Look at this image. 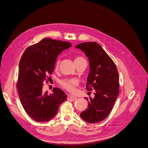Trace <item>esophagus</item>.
<instances>
[{
	"mask_svg": "<svg viewBox=\"0 0 148 148\" xmlns=\"http://www.w3.org/2000/svg\"><path fill=\"white\" fill-rule=\"evenodd\" d=\"M67 99H68V100H70V101H75L77 100V97H75L72 95H69L68 97H67Z\"/></svg>",
	"mask_w": 148,
	"mask_h": 148,
	"instance_id": "esophagus-1",
	"label": "esophagus"
}]
</instances>
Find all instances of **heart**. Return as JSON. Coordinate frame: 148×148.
<instances>
[{
  "label": "heart",
  "mask_w": 148,
  "mask_h": 148,
  "mask_svg": "<svg viewBox=\"0 0 148 148\" xmlns=\"http://www.w3.org/2000/svg\"><path fill=\"white\" fill-rule=\"evenodd\" d=\"M81 60H85L84 58L82 57H77L75 59L74 62L76 61H81ZM60 63V61L59 59H57L56 63V68H57L58 66H59ZM78 81L77 79H65L64 81L62 82V85L64 88H65L67 90H69L70 91H73L75 90V86H77L78 84Z\"/></svg>",
  "instance_id": "heart-1"
}]
</instances>
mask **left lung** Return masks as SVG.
<instances>
[{
    "instance_id": "1",
    "label": "left lung",
    "mask_w": 148,
    "mask_h": 148,
    "mask_svg": "<svg viewBox=\"0 0 148 148\" xmlns=\"http://www.w3.org/2000/svg\"><path fill=\"white\" fill-rule=\"evenodd\" d=\"M76 49L83 51L89 60V73L86 89H95L94 97H85L88 108L80 114L86 122H101L110 113L119 96V73L115 64L102 47L97 42L78 44Z\"/></svg>"
}]
</instances>
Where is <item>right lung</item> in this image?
I'll list each match as a JSON object with an SVG mask.
<instances>
[{"instance_id":"obj_1","label":"right lung","mask_w":148,"mask_h":148,"mask_svg":"<svg viewBox=\"0 0 148 148\" xmlns=\"http://www.w3.org/2000/svg\"><path fill=\"white\" fill-rule=\"evenodd\" d=\"M69 42L43 39L28 47L19 62L17 89L22 106L31 118L44 122L57 114L60 105L66 99V94L55 88L52 93L42 92L43 82L55 68L57 58L64 50L70 48Z\"/></svg>"}]
</instances>
